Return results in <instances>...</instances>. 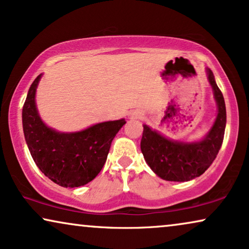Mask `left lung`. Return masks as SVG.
<instances>
[{
	"instance_id": "8db88e82",
	"label": "left lung",
	"mask_w": 249,
	"mask_h": 249,
	"mask_svg": "<svg viewBox=\"0 0 249 249\" xmlns=\"http://www.w3.org/2000/svg\"><path fill=\"white\" fill-rule=\"evenodd\" d=\"M207 78L214 91L217 115L206 137L196 142H181L166 139L144 124L141 142L142 153L153 171L168 181H188L203 175L215 160L222 145L227 122L223 95L207 69Z\"/></svg>"
}]
</instances>
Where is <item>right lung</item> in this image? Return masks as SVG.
<instances>
[{
  "label": "right lung",
  "instance_id": "add662e5",
  "mask_svg": "<svg viewBox=\"0 0 249 249\" xmlns=\"http://www.w3.org/2000/svg\"><path fill=\"white\" fill-rule=\"evenodd\" d=\"M34 80L22 107V127L29 152L40 171L62 187L91 181L107 161L111 142L125 124L124 119L102 122L83 131L57 132L40 120L35 104L38 81Z\"/></svg>",
  "mask_w": 249,
  "mask_h": 249
}]
</instances>
